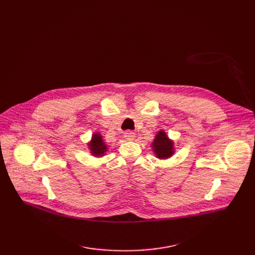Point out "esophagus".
I'll list each match as a JSON object with an SVG mask.
<instances>
[{
	"label": "esophagus",
	"mask_w": 255,
	"mask_h": 255,
	"mask_svg": "<svg viewBox=\"0 0 255 255\" xmlns=\"http://www.w3.org/2000/svg\"><path fill=\"white\" fill-rule=\"evenodd\" d=\"M124 137L127 139V140H133L135 138V133L132 132V131H126L124 133Z\"/></svg>",
	"instance_id": "34e87169"
}]
</instances>
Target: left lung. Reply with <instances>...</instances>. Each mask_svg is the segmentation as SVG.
I'll list each match as a JSON object with an SVG mask.
<instances>
[{
  "instance_id": "8db88e82",
  "label": "left lung",
  "mask_w": 255,
  "mask_h": 255,
  "mask_svg": "<svg viewBox=\"0 0 255 255\" xmlns=\"http://www.w3.org/2000/svg\"><path fill=\"white\" fill-rule=\"evenodd\" d=\"M153 151L156 154V157L160 159L169 158L173 154V143L167 137L164 131H159L153 141Z\"/></svg>"
}]
</instances>
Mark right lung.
<instances>
[{
    "label": "right lung",
    "mask_w": 255,
    "mask_h": 255,
    "mask_svg": "<svg viewBox=\"0 0 255 255\" xmlns=\"http://www.w3.org/2000/svg\"><path fill=\"white\" fill-rule=\"evenodd\" d=\"M89 145H90V149L92 151V154L95 156H103L107 150V146L103 142L102 136L99 134V133H95V134H93L92 140Z\"/></svg>",
    "instance_id": "right-lung-1"
}]
</instances>
